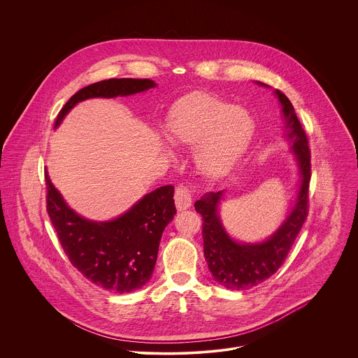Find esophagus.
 <instances>
[{
  "mask_svg": "<svg viewBox=\"0 0 358 358\" xmlns=\"http://www.w3.org/2000/svg\"><path fill=\"white\" fill-rule=\"evenodd\" d=\"M193 203V196H192V192L185 187V186H179L175 192V205H176V209L178 210H185L187 208L192 206Z\"/></svg>",
  "mask_w": 358,
  "mask_h": 358,
  "instance_id": "obj_1",
  "label": "esophagus"
}]
</instances>
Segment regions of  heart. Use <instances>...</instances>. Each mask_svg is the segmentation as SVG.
<instances>
[{
    "mask_svg": "<svg viewBox=\"0 0 358 358\" xmlns=\"http://www.w3.org/2000/svg\"><path fill=\"white\" fill-rule=\"evenodd\" d=\"M166 136L179 146H194L199 169L210 178L226 175L245 153L252 135L250 113L208 92H193L166 115Z\"/></svg>",
    "mask_w": 358,
    "mask_h": 358,
    "instance_id": "1",
    "label": "heart"
}]
</instances>
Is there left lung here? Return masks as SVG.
I'll return each instance as SVG.
<instances>
[{
    "mask_svg": "<svg viewBox=\"0 0 358 358\" xmlns=\"http://www.w3.org/2000/svg\"><path fill=\"white\" fill-rule=\"evenodd\" d=\"M257 85H268L255 81ZM281 104L289 152L294 153L299 183L294 201L281 224L267 238L255 243L236 240L224 227L219 209L226 190L206 193L196 201L203 216L204 256L212 278L227 289L243 291L259 285L271 277L288 255L307 216V193L310 182V152L307 138L291 101L278 90L273 92Z\"/></svg>",
    "mask_w": 358,
    "mask_h": 358,
    "instance_id": "left-lung-1",
    "label": "left lung"
}]
</instances>
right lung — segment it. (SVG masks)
Masks as SVG:
<instances>
[{"label": "right lung", "mask_w": 358, "mask_h": 358, "mask_svg": "<svg viewBox=\"0 0 358 358\" xmlns=\"http://www.w3.org/2000/svg\"><path fill=\"white\" fill-rule=\"evenodd\" d=\"M153 80L111 78L80 90L60 110L57 128L70 110L87 99L131 96L155 88ZM47 210L60 244L74 267L106 291L128 294L146 285L153 274L161 236L176 213L173 186L145 194L110 220H92L70 208L45 171Z\"/></svg>", "instance_id": "right-lung-1"}]
</instances>
